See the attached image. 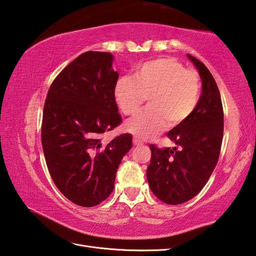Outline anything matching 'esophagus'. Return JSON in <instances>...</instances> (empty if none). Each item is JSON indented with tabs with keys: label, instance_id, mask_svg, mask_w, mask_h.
<instances>
[{
	"label": "esophagus",
	"instance_id": "34e87169",
	"mask_svg": "<svg viewBox=\"0 0 256 256\" xmlns=\"http://www.w3.org/2000/svg\"><path fill=\"white\" fill-rule=\"evenodd\" d=\"M133 144H134V146H140L142 142L138 138H134L133 140Z\"/></svg>",
	"mask_w": 256,
	"mask_h": 256
}]
</instances>
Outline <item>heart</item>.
<instances>
[{
	"label": "heart",
	"mask_w": 256,
	"mask_h": 256,
	"mask_svg": "<svg viewBox=\"0 0 256 256\" xmlns=\"http://www.w3.org/2000/svg\"><path fill=\"white\" fill-rule=\"evenodd\" d=\"M200 84L198 74L171 58L142 63L134 76H123L114 86V99L121 112L133 116L148 98L150 106L126 123V130L147 140L167 126L176 128L193 114L198 104Z\"/></svg>",
	"instance_id": "b5f03b06"
}]
</instances>
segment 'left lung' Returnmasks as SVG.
<instances>
[{
  "instance_id": "obj_1",
  "label": "left lung",
  "mask_w": 256,
  "mask_h": 256,
  "mask_svg": "<svg viewBox=\"0 0 256 256\" xmlns=\"http://www.w3.org/2000/svg\"><path fill=\"white\" fill-rule=\"evenodd\" d=\"M202 80V94L193 114L169 130L176 147L164 150L150 145L147 168L150 188L166 204L186 203L198 195L208 181L220 154L224 110L212 75L198 58L188 54Z\"/></svg>"
}]
</instances>
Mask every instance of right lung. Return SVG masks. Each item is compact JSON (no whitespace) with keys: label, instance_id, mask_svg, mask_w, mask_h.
Wrapping results in <instances>:
<instances>
[{"label":"right lung","instance_id":"obj_1","mask_svg":"<svg viewBox=\"0 0 256 256\" xmlns=\"http://www.w3.org/2000/svg\"><path fill=\"white\" fill-rule=\"evenodd\" d=\"M109 52L88 51L56 76L48 92L41 128L50 176L65 198L92 207L109 198L118 166L132 148L122 134L102 145L100 135L121 123L114 99L118 73Z\"/></svg>","mask_w":256,"mask_h":256}]
</instances>
